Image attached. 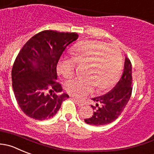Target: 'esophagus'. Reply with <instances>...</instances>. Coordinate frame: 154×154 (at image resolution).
<instances>
[{"label":"esophagus","instance_id":"1","mask_svg":"<svg viewBox=\"0 0 154 154\" xmlns=\"http://www.w3.org/2000/svg\"><path fill=\"white\" fill-rule=\"evenodd\" d=\"M74 101L76 102V104H77L78 106H80V107H83V106L84 105V104H83V102L80 101L78 99H77V98H74Z\"/></svg>","mask_w":154,"mask_h":154}]
</instances>
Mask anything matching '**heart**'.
I'll return each instance as SVG.
<instances>
[{"label":"heart","mask_w":154,"mask_h":154,"mask_svg":"<svg viewBox=\"0 0 154 154\" xmlns=\"http://www.w3.org/2000/svg\"><path fill=\"white\" fill-rule=\"evenodd\" d=\"M73 57L63 56L57 64V71L65 78L71 77L75 71L76 62L86 64V77H77L67 81L65 89L76 98H83L97 87L106 92L118 80L123 65L120 49L115 45H107L96 41L77 43L71 50Z\"/></svg>","instance_id":"heart-1"}]
</instances>
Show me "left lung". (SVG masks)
<instances>
[{"mask_svg":"<svg viewBox=\"0 0 154 154\" xmlns=\"http://www.w3.org/2000/svg\"><path fill=\"white\" fill-rule=\"evenodd\" d=\"M132 83V64L126 57L121 78L108 92L92 98L95 106H91L95 110L92 117L85 119V123L92 126H103L117 120L130 99Z\"/></svg>","mask_w":154,"mask_h":154,"instance_id":"obj_1","label":"left lung"}]
</instances>
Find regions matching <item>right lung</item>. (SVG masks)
I'll return each mask as SVG.
<instances>
[{
    "mask_svg": "<svg viewBox=\"0 0 154 154\" xmlns=\"http://www.w3.org/2000/svg\"><path fill=\"white\" fill-rule=\"evenodd\" d=\"M78 37L77 33L41 31L19 52L12 69L13 89L18 104L28 117L37 120L52 118L62 101L69 98L54 80L59 58Z\"/></svg>",
    "mask_w": 154,
    "mask_h": 154,
    "instance_id": "right-lung-1",
    "label": "right lung"
}]
</instances>
